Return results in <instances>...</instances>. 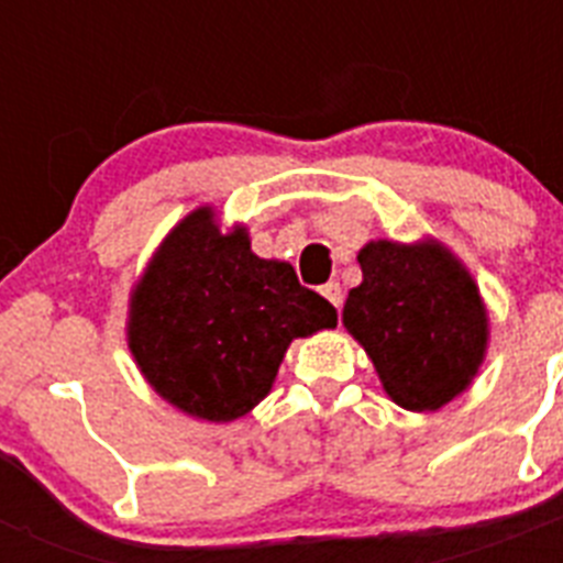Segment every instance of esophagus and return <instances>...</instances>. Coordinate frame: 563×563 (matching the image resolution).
<instances>
[{
  "mask_svg": "<svg viewBox=\"0 0 563 563\" xmlns=\"http://www.w3.org/2000/svg\"><path fill=\"white\" fill-rule=\"evenodd\" d=\"M321 296H324L332 307H338V310H341L343 292H341V285H338V282H327V285L321 287Z\"/></svg>",
  "mask_w": 563,
  "mask_h": 563,
  "instance_id": "34e87169",
  "label": "esophagus"
}]
</instances>
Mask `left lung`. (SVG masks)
I'll use <instances>...</instances> for the list:
<instances>
[{
    "label": "left lung",
    "mask_w": 563,
    "mask_h": 563,
    "mask_svg": "<svg viewBox=\"0 0 563 563\" xmlns=\"http://www.w3.org/2000/svg\"><path fill=\"white\" fill-rule=\"evenodd\" d=\"M363 282L343 327L375 363L383 389L409 411H437L471 386L487 350V310L460 258L434 239H375L357 253Z\"/></svg>",
    "instance_id": "obj_1"
}]
</instances>
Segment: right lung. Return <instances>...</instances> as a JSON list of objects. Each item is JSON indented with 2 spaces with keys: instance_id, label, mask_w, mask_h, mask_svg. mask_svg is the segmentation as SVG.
<instances>
[{
  "instance_id": "1",
  "label": "right lung",
  "mask_w": 563,
  "mask_h": 563,
  "mask_svg": "<svg viewBox=\"0 0 563 563\" xmlns=\"http://www.w3.org/2000/svg\"><path fill=\"white\" fill-rule=\"evenodd\" d=\"M335 324V307L287 262L258 258L245 228L222 233L206 206L172 228L137 278L126 341L163 400L231 422L265 400L292 338Z\"/></svg>"
}]
</instances>
